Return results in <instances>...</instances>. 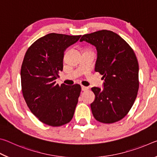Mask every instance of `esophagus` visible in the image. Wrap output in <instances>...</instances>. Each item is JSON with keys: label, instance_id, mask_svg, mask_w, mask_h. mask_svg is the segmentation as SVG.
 <instances>
[{"label": "esophagus", "instance_id": "obj_1", "mask_svg": "<svg viewBox=\"0 0 157 157\" xmlns=\"http://www.w3.org/2000/svg\"><path fill=\"white\" fill-rule=\"evenodd\" d=\"M89 89V87L87 86H82V90L83 91H87V90Z\"/></svg>", "mask_w": 157, "mask_h": 157}]
</instances>
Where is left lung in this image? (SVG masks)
<instances>
[{"label": "left lung", "instance_id": "1", "mask_svg": "<svg viewBox=\"0 0 157 157\" xmlns=\"http://www.w3.org/2000/svg\"><path fill=\"white\" fill-rule=\"evenodd\" d=\"M85 41L98 52L95 71L105 79L104 88L93 87L91 104L95 120L113 123L125 116L136 100L139 87V63L131 46L112 31L102 30L84 34Z\"/></svg>", "mask_w": 157, "mask_h": 157}]
</instances>
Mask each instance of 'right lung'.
I'll return each instance as SVG.
<instances>
[{
	"label": "right lung",
	"mask_w": 157,
	"mask_h": 157,
	"mask_svg": "<svg viewBox=\"0 0 157 157\" xmlns=\"http://www.w3.org/2000/svg\"><path fill=\"white\" fill-rule=\"evenodd\" d=\"M81 35L50 33L37 39L25 52L21 69V89L31 112L52 127L72 120L81 86L56 84L63 70V53Z\"/></svg>",
	"instance_id": "obj_1"
}]
</instances>
